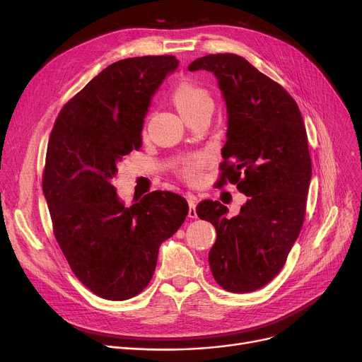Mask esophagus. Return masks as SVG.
Listing matches in <instances>:
<instances>
[{"mask_svg": "<svg viewBox=\"0 0 362 362\" xmlns=\"http://www.w3.org/2000/svg\"><path fill=\"white\" fill-rule=\"evenodd\" d=\"M187 202H188V216H190V218H197V212H196L197 197L193 196V194H187Z\"/></svg>", "mask_w": 362, "mask_h": 362, "instance_id": "1", "label": "esophagus"}]
</instances>
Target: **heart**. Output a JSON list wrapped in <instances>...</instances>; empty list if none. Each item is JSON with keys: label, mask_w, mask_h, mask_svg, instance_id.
Returning a JSON list of instances; mask_svg holds the SVG:
<instances>
[{"label": "heart", "mask_w": 362, "mask_h": 362, "mask_svg": "<svg viewBox=\"0 0 362 362\" xmlns=\"http://www.w3.org/2000/svg\"><path fill=\"white\" fill-rule=\"evenodd\" d=\"M172 103L177 107L181 116L200 109L202 106L211 105V97L200 85L184 79L178 82L174 93H172ZM209 163V158L203 153L193 154V156L184 159L178 166L180 177L187 182H196L200 178L202 169Z\"/></svg>", "instance_id": "b5f03b06"}]
</instances>
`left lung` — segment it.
I'll list each match as a JSON object with an SVG mask.
<instances>
[{"mask_svg": "<svg viewBox=\"0 0 362 362\" xmlns=\"http://www.w3.org/2000/svg\"><path fill=\"white\" fill-rule=\"evenodd\" d=\"M188 71H208L227 106V143L216 185L235 184L247 196L240 214L203 200L196 212L216 230L209 265L216 283L233 293L268 284L284 267L305 219L313 175L303 119L296 101L246 59L209 54Z\"/></svg>", "mask_w": 362, "mask_h": 362, "instance_id": "8db88e82", "label": "left lung"}]
</instances>
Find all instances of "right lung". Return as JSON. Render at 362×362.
Masks as SVG:
<instances>
[{
	"instance_id": "add662e5",
	"label": "right lung",
	"mask_w": 362,
	"mask_h": 362,
	"mask_svg": "<svg viewBox=\"0 0 362 362\" xmlns=\"http://www.w3.org/2000/svg\"><path fill=\"white\" fill-rule=\"evenodd\" d=\"M174 56L112 63L60 110L47 147L42 192L57 243L93 293L127 300L143 291L162 242L182 226L188 203L151 192L131 206L117 197V163L143 144L151 97L178 67Z\"/></svg>"
}]
</instances>
